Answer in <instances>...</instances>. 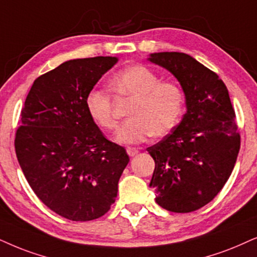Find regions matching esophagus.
Listing matches in <instances>:
<instances>
[{"mask_svg": "<svg viewBox=\"0 0 257 257\" xmlns=\"http://www.w3.org/2000/svg\"><path fill=\"white\" fill-rule=\"evenodd\" d=\"M126 153H128L129 157H135V155H138L139 149L138 148H133V147H128V148H126Z\"/></svg>", "mask_w": 257, "mask_h": 257, "instance_id": "esophagus-1", "label": "esophagus"}]
</instances>
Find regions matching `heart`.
Returning <instances> with one entry per match:
<instances>
[{"label":"heart","mask_w":257,"mask_h":257,"mask_svg":"<svg viewBox=\"0 0 257 257\" xmlns=\"http://www.w3.org/2000/svg\"><path fill=\"white\" fill-rule=\"evenodd\" d=\"M111 89L118 95L135 98L129 109L132 117L123 123L116 136L119 144L138 145L153 134L167 135L184 112L183 87L172 80H161L158 73L144 65H134L116 74ZM85 106L91 119L100 128L112 131L117 126L109 91L91 89L85 97Z\"/></svg>","instance_id":"1"}]
</instances>
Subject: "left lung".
I'll use <instances>...</instances> for the list:
<instances>
[{
    "mask_svg": "<svg viewBox=\"0 0 257 257\" xmlns=\"http://www.w3.org/2000/svg\"><path fill=\"white\" fill-rule=\"evenodd\" d=\"M179 80L186 112L170 134L147 151L155 161V201L172 212L196 211L215 198L236 164L241 136L222 79L188 54L160 52L148 58Z\"/></svg>",
    "mask_w": 257,
    "mask_h": 257,
    "instance_id": "1",
    "label": "left lung"
}]
</instances>
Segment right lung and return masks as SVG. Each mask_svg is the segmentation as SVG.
<instances>
[{"instance_id": "obj_1", "label": "right lung", "mask_w": 257, "mask_h": 257, "mask_svg": "<svg viewBox=\"0 0 257 257\" xmlns=\"http://www.w3.org/2000/svg\"><path fill=\"white\" fill-rule=\"evenodd\" d=\"M117 60L65 61L34 80L21 110L15 135L21 170L39 199L70 220L105 215L129 162L125 149L105 139L85 106L87 92Z\"/></svg>"}]
</instances>
